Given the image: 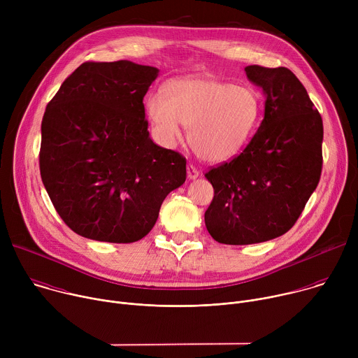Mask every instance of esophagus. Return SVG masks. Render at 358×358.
I'll return each instance as SVG.
<instances>
[{
	"label": "esophagus",
	"mask_w": 358,
	"mask_h": 358,
	"mask_svg": "<svg viewBox=\"0 0 358 358\" xmlns=\"http://www.w3.org/2000/svg\"><path fill=\"white\" fill-rule=\"evenodd\" d=\"M187 176H188L189 180H195V178H198L199 173H198V170L192 164H188L187 166Z\"/></svg>",
	"instance_id": "1"
}]
</instances>
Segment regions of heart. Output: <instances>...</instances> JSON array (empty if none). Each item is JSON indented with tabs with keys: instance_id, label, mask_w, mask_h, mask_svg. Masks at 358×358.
Masks as SVG:
<instances>
[{
	"instance_id": "heart-1",
	"label": "heart",
	"mask_w": 358,
	"mask_h": 358,
	"mask_svg": "<svg viewBox=\"0 0 358 358\" xmlns=\"http://www.w3.org/2000/svg\"><path fill=\"white\" fill-rule=\"evenodd\" d=\"M145 110L162 137L170 143L188 129L195 155L210 163H224L246 147L258 127L262 103L258 92L211 78L173 79L160 93L145 99Z\"/></svg>"
}]
</instances>
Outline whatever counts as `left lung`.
Returning a JSON list of instances; mask_svg holds the SVG:
<instances>
[{
	"instance_id": "left-lung-1",
	"label": "left lung",
	"mask_w": 358,
	"mask_h": 358,
	"mask_svg": "<svg viewBox=\"0 0 358 358\" xmlns=\"http://www.w3.org/2000/svg\"><path fill=\"white\" fill-rule=\"evenodd\" d=\"M265 94V116L245 150L206 173L214 198L206 227L220 243L250 245L286 234L322 174L323 120L287 68H245Z\"/></svg>"
}]
</instances>
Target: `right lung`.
Listing matches in <instances>:
<instances>
[{"instance_id": "obj_1", "label": "right lung", "mask_w": 358, "mask_h": 358, "mask_svg": "<svg viewBox=\"0 0 358 358\" xmlns=\"http://www.w3.org/2000/svg\"><path fill=\"white\" fill-rule=\"evenodd\" d=\"M157 76V68L130 61L85 62L46 106L41 178L59 217L83 238H144L185 181V159L147 130L143 97Z\"/></svg>"}]
</instances>
